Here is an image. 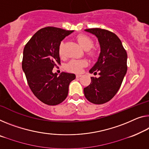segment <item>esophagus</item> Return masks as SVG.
<instances>
[{"label": "esophagus", "mask_w": 149, "mask_h": 149, "mask_svg": "<svg viewBox=\"0 0 149 149\" xmlns=\"http://www.w3.org/2000/svg\"><path fill=\"white\" fill-rule=\"evenodd\" d=\"M81 77V74H76V77H77V78H80Z\"/></svg>", "instance_id": "1"}]
</instances>
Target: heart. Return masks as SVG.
<instances>
[{"instance_id":"1","label":"heart","mask_w":149,"mask_h":149,"mask_svg":"<svg viewBox=\"0 0 149 149\" xmlns=\"http://www.w3.org/2000/svg\"><path fill=\"white\" fill-rule=\"evenodd\" d=\"M77 40L80 45L84 50H90L93 47L94 42L92 38L88 36L85 35H79L77 36ZM64 42H61L58 47L59 55L62 56L63 55ZM90 54H93V51L88 52ZM87 65V62L85 60H72L66 65V68L68 71L73 72H80L82 70V68Z\"/></svg>"}]
</instances>
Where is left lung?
<instances>
[{
    "label": "left lung",
    "mask_w": 149,
    "mask_h": 149,
    "mask_svg": "<svg viewBox=\"0 0 149 149\" xmlns=\"http://www.w3.org/2000/svg\"><path fill=\"white\" fill-rule=\"evenodd\" d=\"M98 38L100 53L98 61L89 70L99 77H91V82L84 88L89 102L102 104L114 97L122 84L127 70V54L119 38L115 34L98 28L85 29Z\"/></svg>",
    "instance_id": "obj_1"
}]
</instances>
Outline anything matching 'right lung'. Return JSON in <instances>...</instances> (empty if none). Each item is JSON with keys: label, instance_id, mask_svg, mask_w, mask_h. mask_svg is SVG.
I'll list each match as a JSON object with an SVG mask.
<instances>
[{"label": "right lung", "instance_id": "right-lung-1", "mask_svg": "<svg viewBox=\"0 0 149 149\" xmlns=\"http://www.w3.org/2000/svg\"><path fill=\"white\" fill-rule=\"evenodd\" d=\"M73 31L56 27L41 29L34 35L24 48L22 68L30 88L43 103L56 105L67 98L70 82L74 74L63 72L58 76L52 69L61 65L58 47Z\"/></svg>", "mask_w": 149, "mask_h": 149}]
</instances>
